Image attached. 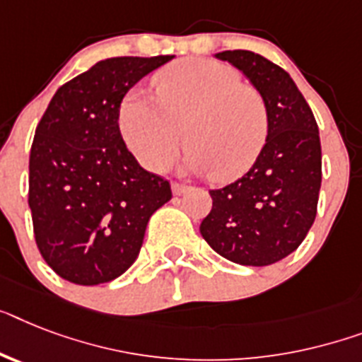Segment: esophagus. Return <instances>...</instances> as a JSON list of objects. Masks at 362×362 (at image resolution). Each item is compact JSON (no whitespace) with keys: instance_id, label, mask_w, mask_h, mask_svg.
<instances>
[{"instance_id":"34e87169","label":"esophagus","mask_w":362,"mask_h":362,"mask_svg":"<svg viewBox=\"0 0 362 362\" xmlns=\"http://www.w3.org/2000/svg\"><path fill=\"white\" fill-rule=\"evenodd\" d=\"M187 185H181V183H172V192L175 194V196H183L185 192H188Z\"/></svg>"}]
</instances>
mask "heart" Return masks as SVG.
Instances as JSON below:
<instances>
[{"instance_id":"b5f03b06","label":"heart","mask_w":362,"mask_h":362,"mask_svg":"<svg viewBox=\"0 0 362 362\" xmlns=\"http://www.w3.org/2000/svg\"><path fill=\"white\" fill-rule=\"evenodd\" d=\"M151 83L155 98L133 88L118 109L122 139L144 168H168L183 136L192 172L229 181L252 168L268 136L267 101L255 86L209 59L174 62Z\"/></svg>"}]
</instances>
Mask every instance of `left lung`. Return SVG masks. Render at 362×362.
I'll list each match as a JSON object with an SVG mask.
<instances>
[{
	"mask_svg": "<svg viewBox=\"0 0 362 362\" xmlns=\"http://www.w3.org/2000/svg\"><path fill=\"white\" fill-rule=\"evenodd\" d=\"M252 81L268 107V136L247 174L209 190L213 209L199 233L244 267H268L298 250L316 218L322 148L315 115L292 77L259 53H216Z\"/></svg>",
	"mask_w": 362,
	"mask_h": 362,
	"instance_id": "1",
	"label": "left lung"
}]
</instances>
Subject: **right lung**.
Instances as JSON below:
<instances>
[{
  "mask_svg": "<svg viewBox=\"0 0 362 362\" xmlns=\"http://www.w3.org/2000/svg\"><path fill=\"white\" fill-rule=\"evenodd\" d=\"M174 55L112 57L55 92L29 155L35 240L57 276L100 285L139 257L151 214L172 199L166 179L136 163L118 127L124 95Z\"/></svg>",
  "mask_w": 362,
  "mask_h": 362,
  "instance_id": "obj_1",
  "label": "right lung"
}]
</instances>
